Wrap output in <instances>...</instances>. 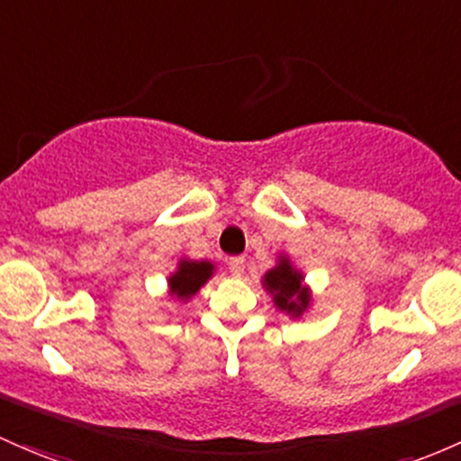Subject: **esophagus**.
Returning a JSON list of instances; mask_svg holds the SVG:
<instances>
[{
  "label": "esophagus",
  "instance_id": "1",
  "mask_svg": "<svg viewBox=\"0 0 461 461\" xmlns=\"http://www.w3.org/2000/svg\"><path fill=\"white\" fill-rule=\"evenodd\" d=\"M227 267H230L231 276H240L242 271H245V258L242 256H234L227 260Z\"/></svg>",
  "mask_w": 461,
  "mask_h": 461
}]
</instances>
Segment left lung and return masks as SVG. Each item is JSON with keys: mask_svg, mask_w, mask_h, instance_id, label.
I'll return each mask as SVG.
<instances>
[{"mask_svg": "<svg viewBox=\"0 0 461 461\" xmlns=\"http://www.w3.org/2000/svg\"><path fill=\"white\" fill-rule=\"evenodd\" d=\"M265 286L269 288V293H273V300L282 311L302 315V311L308 306V293L306 288H302V276L288 265L285 258H282L276 269L267 273Z\"/></svg>", "mask_w": 461, "mask_h": 461, "instance_id": "1", "label": "left lung"}]
</instances>
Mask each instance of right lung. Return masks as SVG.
Here are the masks:
<instances>
[{
	"label": "right lung",
	"instance_id": "add662e5",
	"mask_svg": "<svg viewBox=\"0 0 461 461\" xmlns=\"http://www.w3.org/2000/svg\"><path fill=\"white\" fill-rule=\"evenodd\" d=\"M212 276V265L210 262H181L179 271L170 277V288L176 297H184L188 300L190 295H194L201 286L205 285L207 277Z\"/></svg>",
	"mask_w": 461,
	"mask_h": 461
}]
</instances>
